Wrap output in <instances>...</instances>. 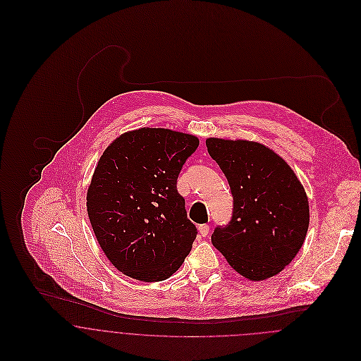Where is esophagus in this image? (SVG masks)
Listing matches in <instances>:
<instances>
[{
	"instance_id": "1",
	"label": "esophagus",
	"mask_w": 361,
	"mask_h": 361,
	"mask_svg": "<svg viewBox=\"0 0 361 361\" xmlns=\"http://www.w3.org/2000/svg\"><path fill=\"white\" fill-rule=\"evenodd\" d=\"M199 232H200V235H202L203 238H206L207 235L209 233V226H208L207 224L199 225Z\"/></svg>"
}]
</instances>
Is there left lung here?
<instances>
[{"instance_id": "left-lung-1", "label": "left lung", "mask_w": 361, "mask_h": 361, "mask_svg": "<svg viewBox=\"0 0 361 361\" xmlns=\"http://www.w3.org/2000/svg\"><path fill=\"white\" fill-rule=\"evenodd\" d=\"M206 145L233 196L232 219L214 229L212 245L250 281L279 274L307 235L309 199L303 185L282 157L261 143L209 137Z\"/></svg>"}]
</instances>
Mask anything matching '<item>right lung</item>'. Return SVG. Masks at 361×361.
<instances>
[{"label": "right lung", "instance_id": "add662e5", "mask_svg": "<svg viewBox=\"0 0 361 361\" xmlns=\"http://www.w3.org/2000/svg\"><path fill=\"white\" fill-rule=\"evenodd\" d=\"M199 143L193 135L142 128L116 137L100 157L87 214L104 255L122 274L164 281L190 253L197 229L176 180Z\"/></svg>", "mask_w": 361, "mask_h": 361}]
</instances>
